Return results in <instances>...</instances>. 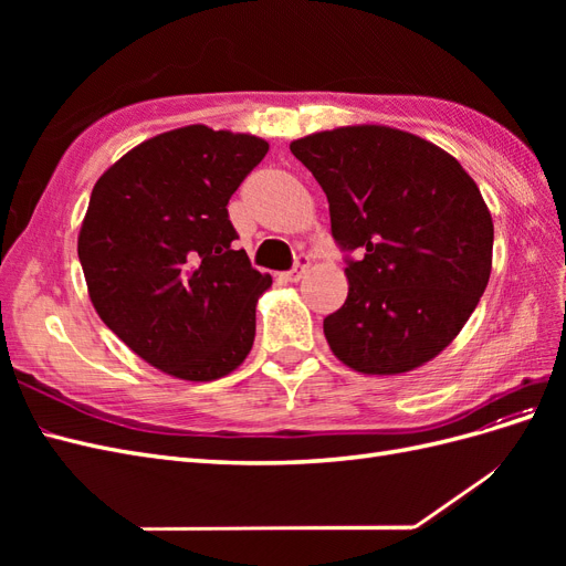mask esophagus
I'll use <instances>...</instances> for the list:
<instances>
[{"instance_id":"1","label":"esophagus","mask_w":566,"mask_h":566,"mask_svg":"<svg viewBox=\"0 0 566 566\" xmlns=\"http://www.w3.org/2000/svg\"><path fill=\"white\" fill-rule=\"evenodd\" d=\"M306 271H310V256L302 254L300 260H297V264H295V269H293V271H287L283 279H285V281H290V283H297V281L304 276Z\"/></svg>"}]
</instances>
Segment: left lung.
I'll use <instances>...</instances> for the list:
<instances>
[{"label": "left lung", "mask_w": 566, "mask_h": 566, "mask_svg": "<svg viewBox=\"0 0 566 566\" xmlns=\"http://www.w3.org/2000/svg\"><path fill=\"white\" fill-rule=\"evenodd\" d=\"M331 205L345 250V304L323 318L342 364L399 375L432 361L484 295L493 219L474 179L443 148L387 125H349L290 144Z\"/></svg>", "instance_id": "left-lung-1"}]
</instances>
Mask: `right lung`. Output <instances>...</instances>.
Returning <instances> with one entry per match:
<instances>
[{
	"instance_id": "obj_1",
	"label": "right lung",
	"mask_w": 566,
	"mask_h": 566,
	"mask_svg": "<svg viewBox=\"0 0 566 566\" xmlns=\"http://www.w3.org/2000/svg\"><path fill=\"white\" fill-rule=\"evenodd\" d=\"M266 150L260 136L188 125L134 146L94 184L77 235L90 300L172 378L212 382L252 349L271 276L233 250L227 205Z\"/></svg>"
}]
</instances>
